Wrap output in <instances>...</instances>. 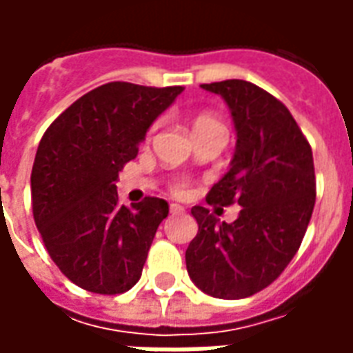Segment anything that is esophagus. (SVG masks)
Returning a JSON list of instances; mask_svg holds the SVG:
<instances>
[{
    "mask_svg": "<svg viewBox=\"0 0 353 353\" xmlns=\"http://www.w3.org/2000/svg\"><path fill=\"white\" fill-rule=\"evenodd\" d=\"M181 212H185V208L181 206V204H170V214H181Z\"/></svg>",
    "mask_w": 353,
    "mask_h": 353,
    "instance_id": "34e87169",
    "label": "esophagus"
}]
</instances>
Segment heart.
<instances>
[{"mask_svg":"<svg viewBox=\"0 0 353 353\" xmlns=\"http://www.w3.org/2000/svg\"><path fill=\"white\" fill-rule=\"evenodd\" d=\"M215 128H219V130H223V124L215 119L212 113H199V115L192 119V132L194 134H199V132H206V130H215ZM187 191V183L185 181H177L176 185H174V192H177V194H181V192Z\"/></svg>","mask_w":353,"mask_h":353,"instance_id":"obj_1","label":"heart"}]
</instances>
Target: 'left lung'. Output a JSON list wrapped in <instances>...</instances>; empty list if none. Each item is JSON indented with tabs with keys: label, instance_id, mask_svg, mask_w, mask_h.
Segmentation results:
<instances>
[{
	"label": "left lung",
	"instance_id": "1",
	"mask_svg": "<svg viewBox=\"0 0 353 353\" xmlns=\"http://www.w3.org/2000/svg\"><path fill=\"white\" fill-rule=\"evenodd\" d=\"M202 88L227 101L236 128L234 159L208 204L242 208L234 223L192 208L199 232L185 252L187 272L208 295L245 299L268 288L301 248L316 204L312 147L289 109L257 85L229 79Z\"/></svg>",
	"mask_w": 353,
	"mask_h": 353
}]
</instances>
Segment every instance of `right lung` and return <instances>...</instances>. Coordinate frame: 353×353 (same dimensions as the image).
Masks as SVG:
<instances>
[{
	"label": "right lung",
	"instance_id": "obj_1",
	"mask_svg": "<svg viewBox=\"0 0 353 353\" xmlns=\"http://www.w3.org/2000/svg\"><path fill=\"white\" fill-rule=\"evenodd\" d=\"M183 87L108 83L73 101L43 134L32 168L34 221L50 259L98 295L128 291L168 215L157 196L123 206L117 177Z\"/></svg>",
	"mask_w": 353,
	"mask_h": 353
}]
</instances>
